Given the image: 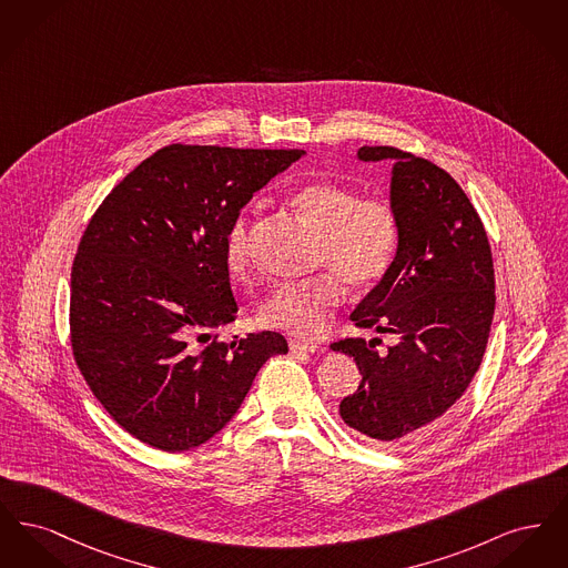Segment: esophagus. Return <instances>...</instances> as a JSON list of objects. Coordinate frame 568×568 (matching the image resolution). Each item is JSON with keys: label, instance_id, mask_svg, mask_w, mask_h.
Wrapping results in <instances>:
<instances>
[{"label": "esophagus", "instance_id": "esophagus-1", "mask_svg": "<svg viewBox=\"0 0 568 568\" xmlns=\"http://www.w3.org/2000/svg\"><path fill=\"white\" fill-rule=\"evenodd\" d=\"M320 349L315 343L308 341H300V338H292L290 341V352L292 353H315Z\"/></svg>", "mask_w": 568, "mask_h": 568}]
</instances>
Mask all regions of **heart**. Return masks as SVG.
<instances>
[{
	"label": "heart",
	"instance_id": "heart-1",
	"mask_svg": "<svg viewBox=\"0 0 568 568\" xmlns=\"http://www.w3.org/2000/svg\"><path fill=\"white\" fill-rule=\"evenodd\" d=\"M292 206L322 234L320 264L332 272L272 287L260 304V322L302 338L320 336L338 306L343 283L353 292L375 287L392 266L398 244V219L383 195H359L352 185L320 179L297 187ZM225 266L234 276L251 268V221L236 216L225 234Z\"/></svg>",
	"mask_w": 568,
	"mask_h": 568
}]
</instances>
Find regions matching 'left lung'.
Instances as JSON below:
<instances>
[{"label": "left lung", "instance_id": "left-lung-1", "mask_svg": "<svg viewBox=\"0 0 568 568\" xmlns=\"http://www.w3.org/2000/svg\"><path fill=\"white\" fill-rule=\"evenodd\" d=\"M357 160L394 162L398 246L352 322L398 343L378 353V338H345L329 349L353 357L362 375L341 403L343 422L389 443L440 417L479 371L496 304L494 264L481 219L443 168L394 146H362Z\"/></svg>", "mask_w": 568, "mask_h": 568}]
</instances>
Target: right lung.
<instances>
[{
	"label": "right lung",
	"instance_id": "right-lung-1",
	"mask_svg": "<svg viewBox=\"0 0 568 568\" xmlns=\"http://www.w3.org/2000/svg\"><path fill=\"white\" fill-rule=\"evenodd\" d=\"M294 149L170 144L134 168L82 234L70 332L82 377L138 440L185 452L213 438L276 353L278 332L219 343L239 306L225 234L255 191L297 162Z\"/></svg>",
	"mask_w": 568,
	"mask_h": 568
}]
</instances>
